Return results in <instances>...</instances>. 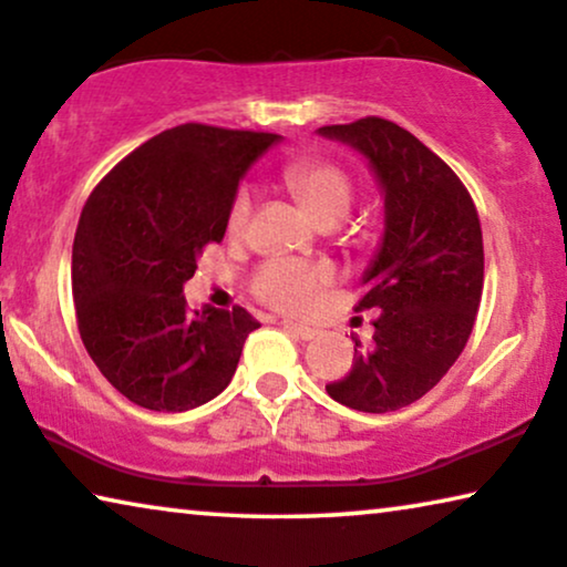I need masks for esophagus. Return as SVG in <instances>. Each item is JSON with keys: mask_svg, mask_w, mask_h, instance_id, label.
Segmentation results:
<instances>
[{"mask_svg": "<svg viewBox=\"0 0 567 567\" xmlns=\"http://www.w3.org/2000/svg\"><path fill=\"white\" fill-rule=\"evenodd\" d=\"M282 329L290 331L292 337H298V339H302V341L316 339L318 333H321L318 329H313V326H306V323H298V321H282Z\"/></svg>", "mask_w": 567, "mask_h": 567, "instance_id": "1", "label": "esophagus"}]
</instances>
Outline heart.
<instances>
[{
    "instance_id": "1",
    "label": "heart",
    "mask_w": 567,
    "mask_h": 567,
    "mask_svg": "<svg viewBox=\"0 0 567 567\" xmlns=\"http://www.w3.org/2000/svg\"><path fill=\"white\" fill-rule=\"evenodd\" d=\"M285 185L298 197L310 218L318 226L321 223H339L349 213L354 203V182L337 164L316 162V158H302L285 169ZM251 189L241 187L230 203L228 210V230L241 234L251 215ZM329 285V272L321 267L306 265L298 259H269L254 275V292L259 295L267 306L287 313H302L313 308L318 295Z\"/></svg>"
}]
</instances>
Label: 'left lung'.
<instances>
[{"label": "left lung", "mask_w": 567, "mask_h": 567, "mask_svg": "<svg viewBox=\"0 0 567 567\" xmlns=\"http://www.w3.org/2000/svg\"><path fill=\"white\" fill-rule=\"evenodd\" d=\"M354 148L385 200V228L357 310L374 308V341L354 339L352 372L326 385L341 405L398 411L457 362L483 295V234L467 189L416 135L382 117L316 131Z\"/></svg>", "instance_id": "8db88e82"}]
</instances>
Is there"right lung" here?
Instances as JSON below:
<instances>
[{"instance_id": "right-lung-1", "label": "right lung", "mask_w": 567, "mask_h": 567, "mask_svg": "<svg viewBox=\"0 0 567 567\" xmlns=\"http://www.w3.org/2000/svg\"><path fill=\"white\" fill-rule=\"evenodd\" d=\"M282 135L185 123L125 156L86 200L71 254L79 333L110 385L148 411L197 409L228 388L259 321L189 313L185 282L220 241L251 164Z\"/></svg>"}]
</instances>
